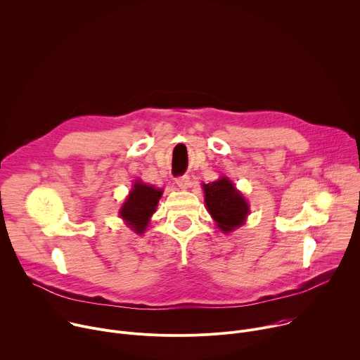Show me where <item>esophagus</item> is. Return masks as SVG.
<instances>
[{
	"mask_svg": "<svg viewBox=\"0 0 360 360\" xmlns=\"http://www.w3.org/2000/svg\"><path fill=\"white\" fill-rule=\"evenodd\" d=\"M176 185L181 188V189H188L191 186V179L188 175H184V176H179L176 178Z\"/></svg>",
	"mask_w": 360,
	"mask_h": 360,
	"instance_id": "34e87169",
	"label": "esophagus"
}]
</instances>
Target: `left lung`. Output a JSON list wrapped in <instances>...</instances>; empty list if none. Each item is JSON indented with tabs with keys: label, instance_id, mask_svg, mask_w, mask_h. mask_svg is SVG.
Returning <instances> with one entry per match:
<instances>
[{
	"label": "left lung",
	"instance_id": "left-lung-1",
	"mask_svg": "<svg viewBox=\"0 0 360 360\" xmlns=\"http://www.w3.org/2000/svg\"><path fill=\"white\" fill-rule=\"evenodd\" d=\"M205 205L208 212L224 232H232L245 224L249 215V203L226 176L211 184H202Z\"/></svg>",
	"mask_w": 360,
	"mask_h": 360
}]
</instances>
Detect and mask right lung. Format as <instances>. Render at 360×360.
Instances as JSON below:
<instances>
[{"instance_id": "1", "label": "right lung", "mask_w": 360, "mask_h": 360, "mask_svg": "<svg viewBox=\"0 0 360 360\" xmlns=\"http://www.w3.org/2000/svg\"><path fill=\"white\" fill-rule=\"evenodd\" d=\"M162 192V189L146 185L139 179L132 185V189L120 211V217L135 233L141 235L145 232L152 214L157 211Z\"/></svg>"}]
</instances>
